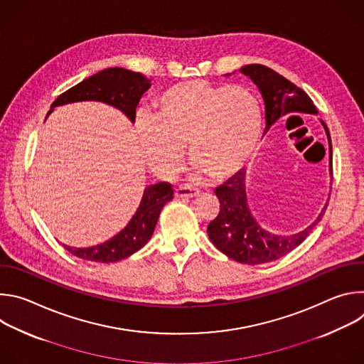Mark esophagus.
I'll return each mask as SVG.
<instances>
[{
	"instance_id": "esophagus-1",
	"label": "esophagus",
	"mask_w": 364,
	"mask_h": 364,
	"mask_svg": "<svg viewBox=\"0 0 364 364\" xmlns=\"http://www.w3.org/2000/svg\"><path fill=\"white\" fill-rule=\"evenodd\" d=\"M200 194L198 188L193 187V186H188V184H184V186H180L177 190H176V196L177 197H181V198H193V197H197Z\"/></svg>"
}]
</instances>
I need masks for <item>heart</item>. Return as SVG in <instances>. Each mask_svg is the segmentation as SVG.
<instances>
[{"label":"heart","instance_id":"heart-1","mask_svg":"<svg viewBox=\"0 0 364 364\" xmlns=\"http://www.w3.org/2000/svg\"><path fill=\"white\" fill-rule=\"evenodd\" d=\"M262 128V108L252 90L200 79L166 89L155 114L136 119L142 157L164 178L181 171L186 144L198 173L216 180L236 176L259 148Z\"/></svg>","mask_w":364,"mask_h":364}]
</instances>
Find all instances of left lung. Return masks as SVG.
Masks as SVG:
<instances>
[{
    "label": "left lung",
    "mask_w": 364,
    "mask_h": 364,
    "mask_svg": "<svg viewBox=\"0 0 364 364\" xmlns=\"http://www.w3.org/2000/svg\"><path fill=\"white\" fill-rule=\"evenodd\" d=\"M239 72L247 76L262 95L267 122L264 135L279 118L287 115L318 114L311 97L275 70L264 65H246L240 68ZM320 122L328 139V170L331 174V138L324 121L320 119ZM215 193L220 201V212L218 218L207 226V235L220 252L232 257L233 261L247 265L272 262L294 250L320 223L327 209L326 204L317 219L305 229L292 235H277L262 228L253 216L247 203L245 171L237 173L228 183L218 187Z\"/></svg>",
    "instance_id": "left-lung-1"
}]
</instances>
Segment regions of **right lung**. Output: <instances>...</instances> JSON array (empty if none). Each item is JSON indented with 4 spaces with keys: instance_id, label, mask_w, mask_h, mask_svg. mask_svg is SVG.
<instances>
[{
    "instance_id": "1",
    "label": "right lung",
    "mask_w": 364,
    "mask_h": 364,
    "mask_svg": "<svg viewBox=\"0 0 364 364\" xmlns=\"http://www.w3.org/2000/svg\"><path fill=\"white\" fill-rule=\"evenodd\" d=\"M151 87V80L138 72L124 68H109L82 80L62 93L51 103L47 117L58 107L75 102H102L119 109L132 124L141 96ZM173 188L167 183L145 187L141 203L128 225L109 240L89 246L72 247L63 245L72 255L90 262H118L139 250L151 239L155 225L166 203L173 198Z\"/></svg>"
}]
</instances>
